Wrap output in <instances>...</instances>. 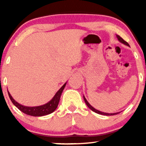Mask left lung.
Returning a JSON list of instances; mask_svg holds the SVG:
<instances>
[{
  "label": "left lung",
  "mask_w": 146,
  "mask_h": 146,
  "mask_svg": "<svg viewBox=\"0 0 146 146\" xmlns=\"http://www.w3.org/2000/svg\"><path fill=\"white\" fill-rule=\"evenodd\" d=\"M116 36H117V39H118V40L120 42H121V43H123V44H125V45H127V46H130V45H129V44L128 42H125L124 40L123 39V38H121V37H120L119 36H118V35H116ZM84 97V102H85V103L86 104V105H87V106L88 107V108H90V110H93V112H95V113H98V114H100V115H106V116H110V115H117V114H119L120 113V112H118V113H104V112H102V111H100V110H97V109H95V108H93V106H92L89 103H88V101H87L86 100V99L85 98V97L84 96H83Z\"/></svg>",
  "instance_id": "left-lung-1"
}]
</instances>
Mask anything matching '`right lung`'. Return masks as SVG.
<instances>
[{"instance_id":"obj_1","label":"right lung","mask_w":146,"mask_h":146,"mask_svg":"<svg viewBox=\"0 0 146 146\" xmlns=\"http://www.w3.org/2000/svg\"><path fill=\"white\" fill-rule=\"evenodd\" d=\"M66 84V82L58 90V92H57L56 95H54V97L52 98V100H50V101L47 102L46 104H45L42 105V106H38L30 107V106H25L20 104L18 103L17 102L15 101L14 98L11 97V95L9 93V91H8V95H9L10 100H11V101L12 102V103L14 104V105L16 106L18 109L21 110V111L23 112V113L27 114V115H31V116H33V117L44 116V115L52 113L53 111L56 110L57 107H58V104H59L60 99V97H61L62 93L64 88Z\"/></svg>"}]
</instances>
